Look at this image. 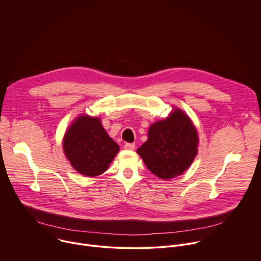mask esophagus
Listing matches in <instances>:
<instances>
[{"mask_svg":"<svg viewBox=\"0 0 261 261\" xmlns=\"http://www.w3.org/2000/svg\"><path fill=\"white\" fill-rule=\"evenodd\" d=\"M135 147H136V145H135L134 143H126V144L124 145V149H125V150H134Z\"/></svg>","mask_w":261,"mask_h":261,"instance_id":"34e87169","label":"esophagus"}]
</instances>
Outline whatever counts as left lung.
<instances>
[{"label": "left lung", "mask_w": 261, "mask_h": 261, "mask_svg": "<svg viewBox=\"0 0 261 261\" xmlns=\"http://www.w3.org/2000/svg\"><path fill=\"white\" fill-rule=\"evenodd\" d=\"M198 134L191 119L174 108L164 120L152 123L148 140L137 150L147 168L162 179L180 175L198 153Z\"/></svg>", "instance_id": "left-lung-1"}]
</instances>
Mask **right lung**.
<instances>
[{
  "label": "right lung",
  "instance_id": "1",
  "mask_svg": "<svg viewBox=\"0 0 261 261\" xmlns=\"http://www.w3.org/2000/svg\"><path fill=\"white\" fill-rule=\"evenodd\" d=\"M63 151L79 173L97 176L107 170L119 146L108 136L100 118L82 115L67 129Z\"/></svg>",
  "mask_w": 261,
  "mask_h": 261
}]
</instances>
